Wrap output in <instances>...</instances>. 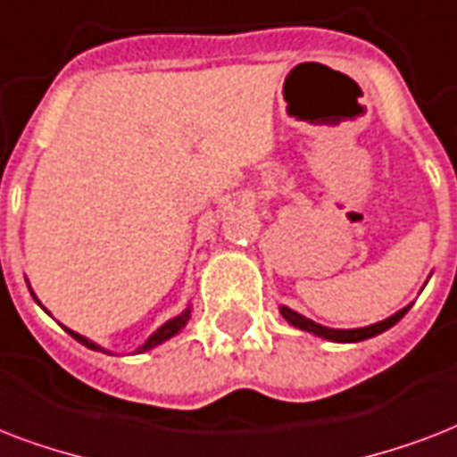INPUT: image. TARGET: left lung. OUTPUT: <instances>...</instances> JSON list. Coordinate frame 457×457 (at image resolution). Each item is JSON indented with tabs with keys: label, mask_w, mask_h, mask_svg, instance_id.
I'll return each mask as SVG.
<instances>
[{
	"label": "left lung",
	"mask_w": 457,
	"mask_h": 457,
	"mask_svg": "<svg viewBox=\"0 0 457 457\" xmlns=\"http://www.w3.org/2000/svg\"><path fill=\"white\" fill-rule=\"evenodd\" d=\"M278 310H281V314H284V320L288 321V324L303 328V331H310V334H314V336H320V338H327V341H336V343H357V341H364V338H372V336H377V334H384L386 328L394 327L395 321H401L403 317H405V312L410 310V305L403 307V310H398L395 314H391L388 320L377 321V324H372V327H362V328H328V327H321V324H317V321L307 320V317L298 314L295 310H291V307L281 305Z\"/></svg>",
	"instance_id": "8db88e82"
}]
</instances>
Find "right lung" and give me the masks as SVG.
<instances>
[{
    "instance_id": "obj_1",
    "label": "right lung",
    "mask_w": 457,
    "mask_h": 457,
    "mask_svg": "<svg viewBox=\"0 0 457 457\" xmlns=\"http://www.w3.org/2000/svg\"><path fill=\"white\" fill-rule=\"evenodd\" d=\"M33 298H35V293H33ZM35 300H37V298H35ZM37 305H40V303H37ZM188 320H190V307H188V310H183V312H180L179 317H173V320H169V321H166V324H162V327H159L157 331H154V334H152L150 338H147V341H145L143 345L137 348V353H145V350L154 348V345H159V343L169 341L171 336L179 334L180 328L188 324ZM63 328H66V327H63ZM66 331H69V334L73 336V338H76L78 343H83V345H87V348H90V350H102V353H107V350L102 348V345H97V343L90 341V338H85V336L76 334V331H71V328H66Z\"/></svg>"
}]
</instances>
